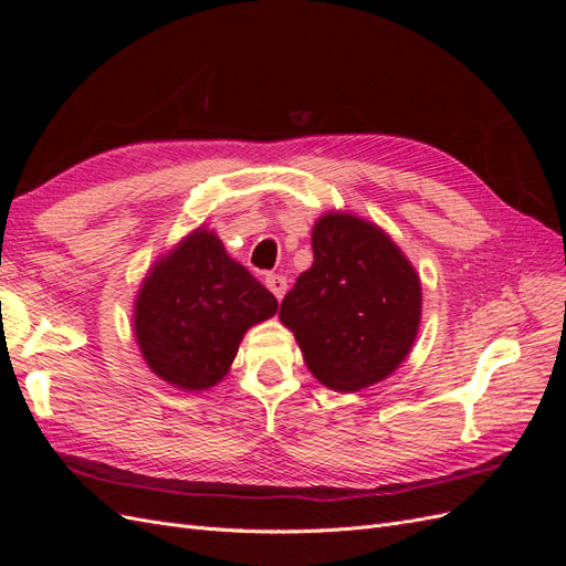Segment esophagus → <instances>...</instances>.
<instances>
[{
	"label": "esophagus",
	"mask_w": 566,
	"mask_h": 566,
	"mask_svg": "<svg viewBox=\"0 0 566 566\" xmlns=\"http://www.w3.org/2000/svg\"><path fill=\"white\" fill-rule=\"evenodd\" d=\"M264 283H266V287L271 290V293L276 295V300L281 302L283 295H285V290H287V279L281 276V273H266Z\"/></svg>",
	"instance_id": "esophagus-1"
}]
</instances>
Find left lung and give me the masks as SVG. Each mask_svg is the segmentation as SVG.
Segmentation results:
<instances>
[{
  "label": "left lung",
  "instance_id": "left-lung-1",
  "mask_svg": "<svg viewBox=\"0 0 566 566\" xmlns=\"http://www.w3.org/2000/svg\"><path fill=\"white\" fill-rule=\"evenodd\" d=\"M314 264L281 302L304 361L325 387L356 391L394 373L420 323V281L401 250L368 221L325 214Z\"/></svg>",
  "mask_w": 566,
  "mask_h": 566
}]
</instances>
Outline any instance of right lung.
I'll list each match as a JSON object with an SVG mask.
<instances>
[{
  "mask_svg": "<svg viewBox=\"0 0 566 566\" xmlns=\"http://www.w3.org/2000/svg\"><path fill=\"white\" fill-rule=\"evenodd\" d=\"M276 310V297L219 238L198 229L148 273L134 328L153 373L198 391L224 378L245 331Z\"/></svg>",
  "mask_w": 566,
  "mask_h": 566,
  "instance_id": "obj_1",
  "label": "right lung"
}]
</instances>
